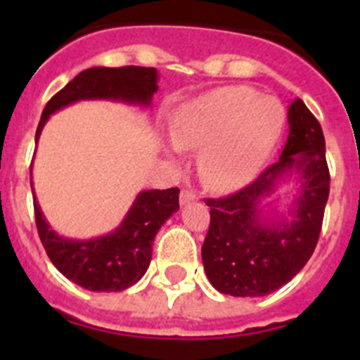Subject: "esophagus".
<instances>
[{
  "mask_svg": "<svg viewBox=\"0 0 360 360\" xmlns=\"http://www.w3.org/2000/svg\"><path fill=\"white\" fill-rule=\"evenodd\" d=\"M195 200H196V193H195V191L182 189V193H180V203H182V205H186V203H191V202H195Z\"/></svg>",
  "mask_w": 360,
  "mask_h": 360,
  "instance_id": "esophagus-1",
  "label": "esophagus"
}]
</instances>
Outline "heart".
<instances>
[{
    "instance_id": "b5f03b06",
    "label": "heart",
    "mask_w": 360,
    "mask_h": 360,
    "mask_svg": "<svg viewBox=\"0 0 360 360\" xmlns=\"http://www.w3.org/2000/svg\"><path fill=\"white\" fill-rule=\"evenodd\" d=\"M285 120L281 104L250 88H219L191 101L171 124L176 148L202 149L198 173L216 191L249 182L269 157Z\"/></svg>"
}]
</instances>
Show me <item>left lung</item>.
I'll use <instances>...</instances> for the list:
<instances>
[{
	"label": "left lung",
	"mask_w": 360,
	"mask_h": 360,
	"mask_svg": "<svg viewBox=\"0 0 360 360\" xmlns=\"http://www.w3.org/2000/svg\"><path fill=\"white\" fill-rule=\"evenodd\" d=\"M287 144L278 162L225 198H207L211 225L202 245L212 287L234 297H259L287 285L307 265L323 227L330 171L321 124L301 98L288 108ZM298 173L300 193L288 218L263 220L261 202L285 174Z\"/></svg>",
	"instance_id": "obj_1"
}]
</instances>
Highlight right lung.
<instances>
[{
	"label": "right lung",
	"instance_id": "right-lung-1",
	"mask_svg": "<svg viewBox=\"0 0 360 360\" xmlns=\"http://www.w3.org/2000/svg\"><path fill=\"white\" fill-rule=\"evenodd\" d=\"M157 68L95 66L81 72L50 98L41 115L36 142L49 117L57 110L86 98H108L149 106L158 90ZM34 195V189H32ZM180 189L142 191L120 227L94 240H68L52 231L34 200L41 243L59 272L79 287L94 292H120L135 285L151 263L153 240L165 219L178 211Z\"/></svg>",
	"mask_w": 360,
	"mask_h": 360
}]
</instances>
